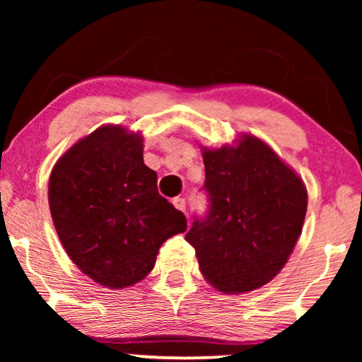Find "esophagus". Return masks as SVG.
I'll return each instance as SVG.
<instances>
[{
    "label": "esophagus",
    "mask_w": 362,
    "mask_h": 362,
    "mask_svg": "<svg viewBox=\"0 0 362 362\" xmlns=\"http://www.w3.org/2000/svg\"><path fill=\"white\" fill-rule=\"evenodd\" d=\"M173 204H175L177 211L186 212V201L182 199V197H175V199H173Z\"/></svg>",
    "instance_id": "obj_1"
}]
</instances>
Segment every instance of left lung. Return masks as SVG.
Wrapping results in <instances>:
<instances>
[{"instance_id":"obj_1","label":"left lung","mask_w":362,"mask_h":362,"mask_svg":"<svg viewBox=\"0 0 362 362\" xmlns=\"http://www.w3.org/2000/svg\"><path fill=\"white\" fill-rule=\"evenodd\" d=\"M202 160L209 209L186 234L201 274L224 293L260 288L284 269L301 234L308 206L303 181L252 135L202 148Z\"/></svg>"}]
</instances>
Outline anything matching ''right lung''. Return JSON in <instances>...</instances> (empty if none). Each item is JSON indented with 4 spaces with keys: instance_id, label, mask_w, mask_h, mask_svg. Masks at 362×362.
I'll use <instances>...</instances> for the list:
<instances>
[{
    "instance_id": "1",
    "label": "right lung",
    "mask_w": 362,
    "mask_h": 362,
    "mask_svg": "<svg viewBox=\"0 0 362 362\" xmlns=\"http://www.w3.org/2000/svg\"><path fill=\"white\" fill-rule=\"evenodd\" d=\"M143 163V138L105 125L64 153L49 177V207L74 264L107 288H127L155 267L158 250L186 230V217Z\"/></svg>"
}]
</instances>
